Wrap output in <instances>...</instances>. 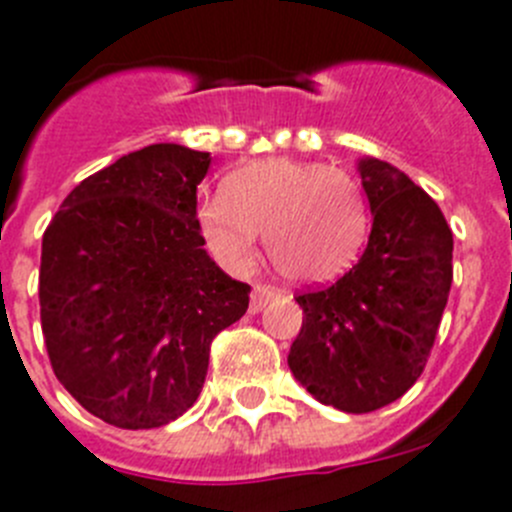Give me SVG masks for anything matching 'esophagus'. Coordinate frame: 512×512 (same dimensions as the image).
I'll list each match as a JSON object with an SVG mask.
<instances>
[{
  "instance_id": "obj_1",
  "label": "esophagus",
  "mask_w": 512,
  "mask_h": 512,
  "mask_svg": "<svg viewBox=\"0 0 512 512\" xmlns=\"http://www.w3.org/2000/svg\"><path fill=\"white\" fill-rule=\"evenodd\" d=\"M273 298H278V290L270 288V285H260V283H257L255 288H252L250 311H252V313H260L262 308L267 306V303L273 301Z\"/></svg>"
}]
</instances>
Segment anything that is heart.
I'll use <instances>...</instances> for the list:
<instances>
[{
	"instance_id": "obj_1",
	"label": "heart",
	"mask_w": 512,
	"mask_h": 512,
	"mask_svg": "<svg viewBox=\"0 0 512 512\" xmlns=\"http://www.w3.org/2000/svg\"><path fill=\"white\" fill-rule=\"evenodd\" d=\"M196 216L209 250L229 267H250L265 234L273 265L306 285L342 278L370 229L362 188L349 173L293 158L232 170L222 196L201 201Z\"/></svg>"
}]
</instances>
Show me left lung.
Wrapping results in <instances>:
<instances>
[{
	"label": "left lung",
	"instance_id": "8db88e82",
	"mask_svg": "<svg viewBox=\"0 0 512 512\" xmlns=\"http://www.w3.org/2000/svg\"><path fill=\"white\" fill-rule=\"evenodd\" d=\"M372 232L334 285L296 298L303 326L288 367L303 388L344 413L398 400L421 377L451 288L454 237L436 201L403 170L357 163Z\"/></svg>",
	"mask_w": 512,
	"mask_h": 512
}]
</instances>
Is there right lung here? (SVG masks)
<instances>
[{
	"mask_svg": "<svg viewBox=\"0 0 512 512\" xmlns=\"http://www.w3.org/2000/svg\"><path fill=\"white\" fill-rule=\"evenodd\" d=\"M211 155L160 142L78 183L43 234L40 321L50 365L91 416L158 428L204 388L211 339L250 285L204 250L196 186Z\"/></svg>",
	"mask_w": 512,
	"mask_h": 512,
	"instance_id": "obj_1",
	"label": "right lung"
}]
</instances>
